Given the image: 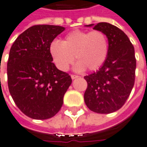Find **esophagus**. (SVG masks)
<instances>
[{"instance_id": "34e87169", "label": "esophagus", "mask_w": 147, "mask_h": 147, "mask_svg": "<svg viewBox=\"0 0 147 147\" xmlns=\"http://www.w3.org/2000/svg\"><path fill=\"white\" fill-rule=\"evenodd\" d=\"M71 79L72 80H74V79H76V78H78V76H76V75H71Z\"/></svg>"}]
</instances>
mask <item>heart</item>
Instances as JSON below:
<instances>
[{"instance_id":"heart-1","label":"heart","mask_w":147,"mask_h":147,"mask_svg":"<svg viewBox=\"0 0 147 147\" xmlns=\"http://www.w3.org/2000/svg\"><path fill=\"white\" fill-rule=\"evenodd\" d=\"M109 40L102 31L75 30L65 36L62 42L53 40L49 46L52 61L60 71H65L76 59L75 69L98 70L109 54Z\"/></svg>"}]
</instances>
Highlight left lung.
Wrapping results in <instances>:
<instances>
[{
    "label": "left lung",
    "mask_w": 147,
    "mask_h": 147,
    "mask_svg": "<svg viewBox=\"0 0 147 147\" xmlns=\"http://www.w3.org/2000/svg\"><path fill=\"white\" fill-rule=\"evenodd\" d=\"M86 26L105 32L110 50L99 70L84 76L88 83L84 101L94 112H115L124 105L134 87L136 68L134 46L123 31L111 24L101 22Z\"/></svg>",
    "instance_id": "left-lung-1"
}]
</instances>
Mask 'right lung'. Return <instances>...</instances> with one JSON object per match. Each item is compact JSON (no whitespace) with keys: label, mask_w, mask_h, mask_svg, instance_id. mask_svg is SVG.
Segmentation results:
<instances>
[{"label":"right lung","mask_w":147,"mask_h":147,"mask_svg":"<svg viewBox=\"0 0 147 147\" xmlns=\"http://www.w3.org/2000/svg\"><path fill=\"white\" fill-rule=\"evenodd\" d=\"M64 28L37 24L16 38L7 63L10 95L22 112L34 119L56 115L71 78L57 69L49 53V46Z\"/></svg>","instance_id":"obj_1"}]
</instances>
